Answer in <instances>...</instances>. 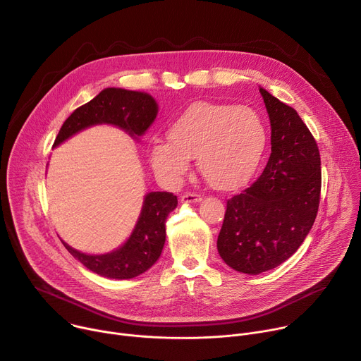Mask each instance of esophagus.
Segmentation results:
<instances>
[{"mask_svg":"<svg viewBox=\"0 0 361 361\" xmlns=\"http://www.w3.org/2000/svg\"><path fill=\"white\" fill-rule=\"evenodd\" d=\"M201 195L195 194V192H185L181 195V202H200L201 201Z\"/></svg>","mask_w":361,"mask_h":361,"instance_id":"obj_1","label":"esophagus"}]
</instances>
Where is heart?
Here are the masks:
<instances>
[{
	"mask_svg": "<svg viewBox=\"0 0 361 361\" xmlns=\"http://www.w3.org/2000/svg\"><path fill=\"white\" fill-rule=\"evenodd\" d=\"M151 147V164L169 181H178L195 159L202 178L216 190H234L259 167L267 144L263 120L245 106L194 102Z\"/></svg>",
	"mask_w": 361,
	"mask_h": 361,
	"instance_id": "1",
	"label": "heart"
}]
</instances>
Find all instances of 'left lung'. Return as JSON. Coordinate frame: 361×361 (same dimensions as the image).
<instances>
[{
	"label": "left lung",
	"mask_w": 361,
	"mask_h": 361,
	"mask_svg": "<svg viewBox=\"0 0 361 361\" xmlns=\"http://www.w3.org/2000/svg\"><path fill=\"white\" fill-rule=\"evenodd\" d=\"M271 126V154L263 174L227 200L217 250L245 274L271 270L298 250L320 204L317 142L294 109L260 87Z\"/></svg>",
	"instance_id": "obj_1"
}]
</instances>
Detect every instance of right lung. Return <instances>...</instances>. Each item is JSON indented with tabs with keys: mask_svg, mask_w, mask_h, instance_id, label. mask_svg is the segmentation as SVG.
Wrapping results in <instances>:
<instances>
[{
	"mask_svg": "<svg viewBox=\"0 0 361 361\" xmlns=\"http://www.w3.org/2000/svg\"><path fill=\"white\" fill-rule=\"evenodd\" d=\"M157 102L149 94L123 88H106L87 104L78 107L63 124L54 147L75 133L97 124H113L131 137H141L156 120ZM177 197L167 191H152L144 197L138 221L130 238L117 250L90 255L63 244L88 270L109 279L127 280L147 271L161 255L166 243V220L177 207Z\"/></svg>",
	"mask_w": 361,
	"mask_h": 361,
	"instance_id": "right-lung-1",
	"label": "right lung"
}]
</instances>
